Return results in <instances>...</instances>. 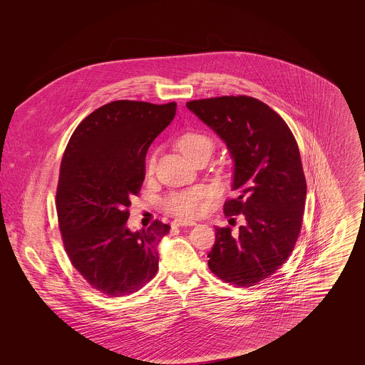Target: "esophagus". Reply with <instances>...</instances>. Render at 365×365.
Wrapping results in <instances>:
<instances>
[{
  "label": "esophagus",
  "mask_w": 365,
  "mask_h": 365,
  "mask_svg": "<svg viewBox=\"0 0 365 365\" xmlns=\"http://www.w3.org/2000/svg\"><path fill=\"white\" fill-rule=\"evenodd\" d=\"M195 223L191 222V220H182V219H176L173 222V226L175 227H183V226H194Z\"/></svg>",
  "instance_id": "34e87169"
}]
</instances>
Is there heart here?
<instances>
[{
  "label": "heart",
  "instance_id": "obj_1",
  "mask_svg": "<svg viewBox=\"0 0 365 365\" xmlns=\"http://www.w3.org/2000/svg\"><path fill=\"white\" fill-rule=\"evenodd\" d=\"M178 146L185 156L190 158L192 163H195L202 157H210L215 145H213V140L205 134L186 133L178 140ZM153 168H155V156L149 158V164H148L149 173H152ZM202 198H204L202 189L182 191L168 197L164 201V208L167 209L170 213H174L180 217H195L202 210Z\"/></svg>",
  "mask_w": 365,
  "mask_h": 365
}]
</instances>
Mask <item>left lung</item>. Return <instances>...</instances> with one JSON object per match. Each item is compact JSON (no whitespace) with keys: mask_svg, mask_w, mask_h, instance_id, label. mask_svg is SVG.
<instances>
[{"mask_svg":"<svg viewBox=\"0 0 365 365\" xmlns=\"http://www.w3.org/2000/svg\"><path fill=\"white\" fill-rule=\"evenodd\" d=\"M186 106L226 143L237 197L226 201L225 213L245 217L238 232L215 228L209 268L231 284L253 286L284 264L302 225L307 182L294 135L275 110L252 97L225 96Z\"/></svg>","mask_w":365,"mask_h":365,"instance_id":"1","label":"left lung"}]
</instances>
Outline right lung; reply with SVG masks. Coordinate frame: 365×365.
Instances as JSON below:
<instances>
[{
    "instance_id": "1",
    "label": "right lung",
    "mask_w": 365,
    "mask_h": 365,
    "mask_svg": "<svg viewBox=\"0 0 365 365\" xmlns=\"http://www.w3.org/2000/svg\"><path fill=\"white\" fill-rule=\"evenodd\" d=\"M176 104L113 101L81 123L64 152L56 209L66 252L94 289L122 297L156 275L157 246L171 227H127L130 198L145 179L150 143L173 122Z\"/></svg>"
}]
</instances>
